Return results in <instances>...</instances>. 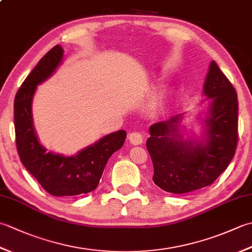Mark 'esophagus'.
<instances>
[{
	"label": "esophagus",
	"instance_id": "34e87169",
	"mask_svg": "<svg viewBox=\"0 0 252 252\" xmlns=\"http://www.w3.org/2000/svg\"><path fill=\"white\" fill-rule=\"evenodd\" d=\"M129 141L133 145H140L143 143L144 137L140 132H132L129 134Z\"/></svg>",
	"mask_w": 252,
	"mask_h": 252
}]
</instances>
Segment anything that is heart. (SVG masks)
<instances>
[{
  "instance_id": "1",
  "label": "heart",
  "mask_w": 252,
  "mask_h": 252,
  "mask_svg": "<svg viewBox=\"0 0 252 252\" xmlns=\"http://www.w3.org/2000/svg\"><path fill=\"white\" fill-rule=\"evenodd\" d=\"M170 99V95L168 92H162L158 97L155 99L154 103L152 104V110L154 112H158L163 110L167 107Z\"/></svg>"
}]
</instances>
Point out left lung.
Segmentation results:
<instances>
[{"label": "left lung", "instance_id": "1", "mask_svg": "<svg viewBox=\"0 0 252 252\" xmlns=\"http://www.w3.org/2000/svg\"><path fill=\"white\" fill-rule=\"evenodd\" d=\"M203 94L210 100L203 140L184 138L180 131L183 115L149 127L146 142L154 164V183L164 191L185 194L212 184L225 171L238 142L237 93L217 63L209 66Z\"/></svg>", "mask_w": 252, "mask_h": 252}]
</instances>
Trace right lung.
<instances>
[{
	"mask_svg": "<svg viewBox=\"0 0 252 252\" xmlns=\"http://www.w3.org/2000/svg\"><path fill=\"white\" fill-rule=\"evenodd\" d=\"M63 57L56 45L41 58L21 84L14 101L16 146L20 161L40 185L53 196H77L97 187L111 155L125 144L126 132L120 130L101 137L76 156L46 152L39 142L32 119V98L37 85L55 72Z\"/></svg>",
	"mask_w": 252,
	"mask_h": 252,
	"instance_id": "right-lung-1",
	"label": "right lung"
}]
</instances>
